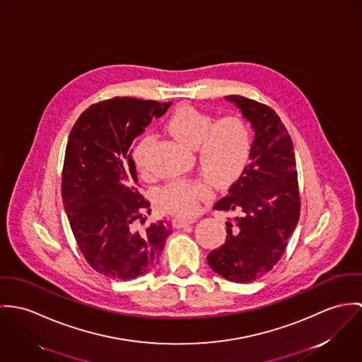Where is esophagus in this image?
I'll list each match as a JSON object with an SVG mask.
<instances>
[{
	"mask_svg": "<svg viewBox=\"0 0 362 362\" xmlns=\"http://www.w3.org/2000/svg\"><path fill=\"white\" fill-rule=\"evenodd\" d=\"M193 222H196L194 219H183V218H173L172 219V225L175 229H182L187 225H192Z\"/></svg>",
	"mask_w": 362,
	"mask_h": 362,
	"instance_id": "34e87169",
	"label": "esophagus"
}]
</instances>
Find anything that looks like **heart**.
<instances>
[{
    "label": "heart",
    "instance_id": "obj_1",
    "mask_svg": "<svg viewBox=\"0 0 362 362\" xmlns=\"http://www.w3.org/2000/svg\"><path fill=\"white\" fill-rule=\"evenodd\" d=\"M166 130L187 147L196 148L202 170L218 186H226L240 177L251 154V132L239 115H226L216 121L192 105L179 107L166 121ZM153 137H143L133 153L141 172L146 170ZM211 187L201 180H176L158 193L165 211L193 218L201 204L211 197Z\"/></svg>",
    "mask_w": 362,
    "mask_h": 362
}]
</instances>
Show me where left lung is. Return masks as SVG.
I'll return each mask as SVG.
<instances>
[{
    "mask_svg": "<svg viewBox=\"0 0 362 362\" xmlns=\"http://www.w3.org/2000/svg\"><path fill=\"white\" fill-rule=\"evenodd\" d=\"M251 123L250 163L214 209L235 211L226 241L206 257L214 272L236 283L257 281L281 259L300 218L293 141L276 112L241 95H226Z\"/></svg>",
    "mask_w": 362,
    "mask_h": 362,
    "instance_id": "left-lung-1",
    "label": "left lung"
}]
</instances>
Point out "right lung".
I'll return each instance as SVG.
<instances>
[{"label": "right lung", "instance_id": "right-lung-1", "mask_svg": "<svg viewBox=\"0 0 362 362\" xmlns=\"http://www.w3.org/2000/svg\"><path fill=\"white\" fill-rule=\"evenodd\" d=\"M172 103L114 97L90 105L74 124L62 170V201L90 267L112 279L151 272L172 233L166 221L140 229L150 202L139 192L132 144Z\"/></svg>", "mask_w": 362, "mask_h": 362}]
</instances>
